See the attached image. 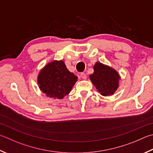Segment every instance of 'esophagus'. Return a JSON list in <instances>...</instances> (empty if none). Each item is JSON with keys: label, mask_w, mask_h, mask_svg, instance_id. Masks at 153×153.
<instances>
[{"label": "esophagus", "mask_w": 153, "mask_h": 153, "mask_svg": "<svg viewBox=\"0 0 153 153\" xmlns=\"http://www.w3.org/2000/svg\"><path fill=\"white\" fill-rule=\"evenodd\" d=\"M80 77H81L82 78L84 79H85L86 78H87V76H86V74L85 73H82L81 74H80Z\"/></svg>", "instance_id": "34e87169"}]
</instances>
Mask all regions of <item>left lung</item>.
Instances as JSON below:
<instances>
[{"label": "left lung", "instance_id": "8db88e82", "mask_svg": "<svg viewBox=\"0 0 153 153\" xmlns=\"http://www.w3.org/2000/svg\"><path fill=\"white\" fill-rule=\"evenodd\" d=\"M94 73L90 76L92 84L101 95L110 96L118 88L120 76L115 69L97 62L94 66Z\"/></svg>", "mask_w": 153, "mask_h": 153}]
</instances>
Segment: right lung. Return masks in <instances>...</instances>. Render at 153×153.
I'll list each match as a JSON object with an SVG mask.
<instances>
[{"mask_svg":"<svg viewBox=\"0 0 153 153\" xmlns=\"http://www.w3.org/2000/svg\"><path fill=\"white\" fill-rule=\"evenodd\" d=\"M77 78L68 70L62 60L53 61L41 69L37 82L40 90L47 96L62 99L70 92Z\"/></svg>","mask_w":153,"mask_h":153,"instance_id":"1","label":"right lung"}]
</instances>
